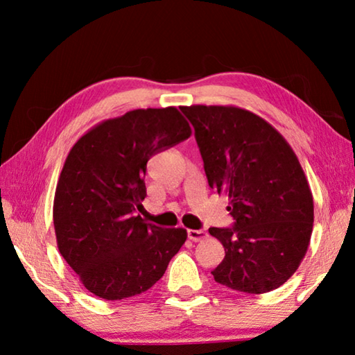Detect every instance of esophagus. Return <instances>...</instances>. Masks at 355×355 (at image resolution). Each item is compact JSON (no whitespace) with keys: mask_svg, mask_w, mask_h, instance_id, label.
I'll return each instance as SVG.
<instances>
[{"mask_svg":"<svg viewBox=\"0 0 355 355\" xmlns=\"http://www.w3.org/2000/svg\"><path fill=\"white\" fill-rule=\"evenodd\" d=\"M188 238L191 239V241L199 243V241H202V239L207 238V232H203V230H188Z\"/></svg>","mask_w":355,"mask_h":355,"instance_id":"obj_1","label":"esophagus"}]
</instances>
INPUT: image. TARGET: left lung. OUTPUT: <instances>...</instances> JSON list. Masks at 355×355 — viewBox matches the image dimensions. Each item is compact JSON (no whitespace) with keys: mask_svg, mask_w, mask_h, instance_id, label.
Instances as JSON below:
<instances>
[{"mask_svg":"<svg viewBox=\"0 0 355 355\" xmlns=\"http://www.w3.org/2000/svg\"><path fill=\"white\" fill-rule=\"evenodd\" d=\"M209 188L228 197L232 228H209L225 249L211 272L232 290L263 294L296 272L313 230V196L296 153L271 123L236 106H183Z\"/></svg>","mask_w":355,"mask_h":355,"instance_id":"obj_1","label":"left lung"}]
</instances>
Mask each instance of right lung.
<instances>
[{
  "mask_svg": "<svg viewBox=\"0 0 355 355\" xmlns=\"http://www.w3.org/2000/svg\"><path fill=\"white\" fill-rule=\"evenodd\" d=\"M177 107L135 110L84 133L58 180L53 224L58 249L95 296L120 300L152 288L184 244V228L146 224L147 161L188 139Z\"/></svg>",
  "mask_w": 355,
  "mask_h": 355,
  "instance_id": "add662e5",
  "label": "right lung"
}]
</instances>
